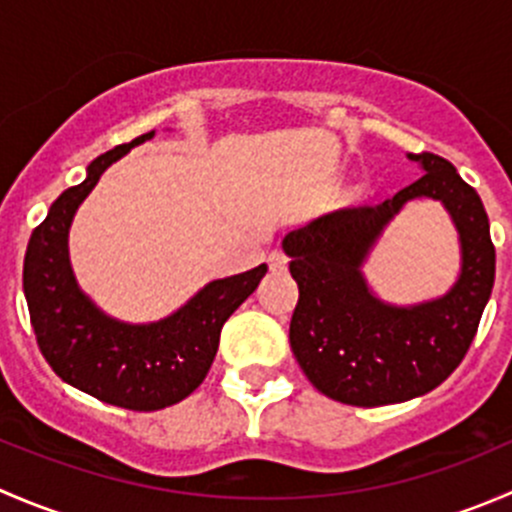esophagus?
Segmentation results:
<instances>
[{"mask_svg":"<svg viewBox=\"0 0 512 512\" xmlns=\"http://www.w3.org/2000/svg\"><path fill=\"white\" fill-rule=\"evenodd\" d=\"M267 262H270L272 270H287V255L282 250H272L270 257H267Z\"/></svg>","mask_w":512,"mask_h":512,"instance_id":"esophagus-1","label":"esophagus"}]
</instances>
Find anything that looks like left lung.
<instances>
[{
	"label": "left lung",
	"mask_w": 512,
	"mask_h": 512,
	"mask_svg": "<svg viewBox=\"0 0 512 512\" xmlns=\"http://www.w3.org/2000/svg\"><path fill=\"white\" fill-rule=\"evenodd\" d=\"M423 175L384 203L342 208L292 230L299 302L289 347L314 389L349 406H386L428 394L456 371L478 332L495 280V247L480 195L451 163L409 153ZM416 197L441 199L462 242V275L443 298L396 308L360 275L365 255L394 214Z\"/></svg>",
	"instance_id": "left-lung-1"
}]
</instances>
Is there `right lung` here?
I'll return each mask as SVG.
<instances>
[{
    "label": "right lung",
    "instance_id": "1",
    "mask_svg": "<svg viewBox=\"0 0 512 512\" xmlns=\"http://www.w3.org/2000/svg\"><path fill=\"white\" fill-rule=\"evenodd\" d=\"M148 138L153 131L98 156L84 183L51 203L24 257V294L44 359L66 384L131 411L165 409L203 384L218 354L220 329L267 272L260 265L213 280L178 312L151 324L118 322L81 292L69 262L71 220L103 170Z\"/></svg>",
    "mask_w": 512,
    "mask_h": 512
}]
</instances>
